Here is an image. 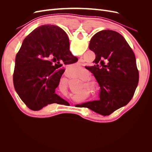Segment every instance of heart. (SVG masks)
<instances>
[{
    "label": "heart",
    "instance_id": "obj_1",
    "mask_svg": "<svg viewBox=\"0 0 152 152\" xmlns=\"http://www.w3.org/2000/svg\"><path fill=\"white\" fill-rule=\"evenodd\" d=\"M72 78H74V79H80V80H83L84 83L85 84L89 85L91 84V80L90 79H87L90 77L89 73L87 71H82L80 70H74L73 73L70 74Z\"/></svg>",
    "mask_w": 152,
    "mask_h": 152
}]
</instances>
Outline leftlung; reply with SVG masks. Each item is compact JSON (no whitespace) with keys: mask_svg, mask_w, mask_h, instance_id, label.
<instances>
[{"mask_svg":"<svg viewBox=\"0 0 152 152\" xmlns=\"http://www.w3.org/2000/svg\"><path fill=\"white\" fill-rule=\"evenodd\" d=\"M89 48L96 58L94 65L87 69L99 85L100 99L83 104L102 115H108L126 105L134 96L139 81L136 58L124 37L113 30L96 33Z\"/></svg>","mask_w":152,"mask_h":152,"instance_id":"obj_1","label":"left lung"}]
</instances>
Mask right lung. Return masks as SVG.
Returning <instances> with one entry per match:
<instances>
[{
    "instance_id": "add662e5",
    "label": "right lung",
    "mask_w": 152,
    "mask_h": 152,
    "mask_svg": "<svg viewBox=\"0 0 152 152\" xmlns=\"http://www.w3.org/2000/svg\"><path fill=\"white\" fill-rule=\"evenodd\" d=\"M69 48L66 34L56 25L39 26L23 41L16 56L13 84L30 109L36 111L49 104L66 102L55 93V89L65 72L61 63L78 60Z\"/></svg>"
}]
</instances>
